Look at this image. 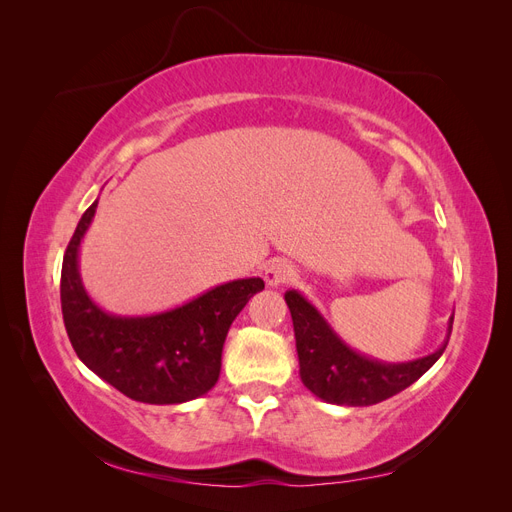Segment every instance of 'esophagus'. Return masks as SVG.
<instances>
[{
    "mask_svg": "<svg viewBox=\"0 0 512 512\" xmlns=\"http://www.w3.org/2000/svg\"><path fill=\"white\" fill-rule=\"evenodd\" d=\"M294 277H297V269H294L290 262H284V260H275L265 269V282L273 288L292 282Z\"/></svg>",
    "mask_w": 512,
    "mask_h": 512,
    "instance_id": "esophagus-1",
    "label": "esophagus"
}]
</instances>
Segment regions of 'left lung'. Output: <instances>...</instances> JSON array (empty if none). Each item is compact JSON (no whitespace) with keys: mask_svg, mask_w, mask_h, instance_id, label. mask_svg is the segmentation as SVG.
Instances as JSON below:
<instances>
[{"mask_svg":"<svg viewBox=\"0 0 512 512\" xmlns=\"http://www.w3.org/2000/svg\"><path fill=\"white\" fill-rule=\"evenodd\" d=\"M284 299L297 339L301 380L316 397L335 406H374L408 389L440 359L453 329L451 318L444 344L423 359L384 363L352 350L299 290H286Z\"/></svg>","mask_w":512,"mask_h":512,"instance_id":"obj_1","label":"left lung"}]
</instances>
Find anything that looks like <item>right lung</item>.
I'll use <instances>...</instances> for the list:
<instances>
[{
  "label": "right lung",
  "mask_w": 512,
  "mask_h": 512,
  "mask_svg": "<svg viewBox=\"0 0 512 512\" xmlns=\"http://www.w3.org/2000/svg\"><path fill=\"white\" fill-rule=\"evenodd\" d=\"M96 207L98 200L83 213L61 265V314L74 352L96 376L143 404H183L209 393L220 378L232 320L265 282L232 280L151 316L108 314L79 273V247Z\"/></svg>",
  "instance_id": "obj_1"
}]
</instances>
